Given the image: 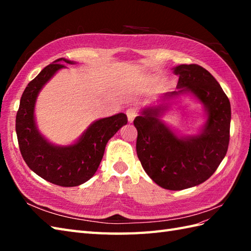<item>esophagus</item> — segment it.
I'll return each mask as SVG.
<instances>
[{
    "label": "esophagus",
    "instance_id": "34e87169",
    "mask_svg": "<svg viewBox=\"0 0 251 251\" xmlns=\"http://www.w3.org/2000/svg\"><path fill=\"white\" fill-rule=\"evenodd\" d=\"M126 115H127V119H128V121L131 123L135 120V117L138 115V111L135 108H129L126 111Z\"/></svg>",
    "mask_w": 251,
    "mask_h": 251
}]
</instances>
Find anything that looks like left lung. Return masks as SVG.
I'll return each instance as SVG.
<instances>
[{
  "label": "left lung",
  "mask_w": 251,
  "mask_h": 251,
  "mask_svg": "<svg viewBox=\"0 0 251 251\" xmlns=\"http://www.w3.org/2000/svg\"><path fill=\"white\" fill-rule=\"evenodd\" d=\"M177 90L159 103L143 108L134 121L137 155L145 172L163 189L178 191L210 178L225 158L230 141L231 104L220 84L206 69L180 65ZM191 94L205 109L206 121L197 134L179 136L161 119L176 99Z\"/></svg>",
  "instance_id": "left-lung-1"
}]
</instances>
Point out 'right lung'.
Returning <instances> with one entry per match:
<instances>
[{
    "label": "right lung",
    "mask_w": 251,
    "mask_h": 251,
    "mask_svg": "<svg viewBox=\"0 0 251 251\" xmlns=\"http://www.w3.org/2000/svg\"><path fill=\"white\" fill-rule=\"evenodd\" d=\"M63 62L76 63L59 58L45 67L25 87L16 116V132L21 155L32 172L50 183L76 186L97 172L106 143L127 124V116L117 113L93 122L72 145L57 146L47 140L36 126L35 103L44 85L67 68Z\"/></svg>",
    "instance_id": "1"
}]
</instances>
